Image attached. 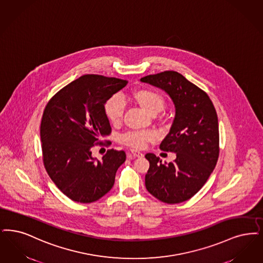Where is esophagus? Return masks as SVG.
Masks as SVG:
<instances>
[{"instance_id":"1","label":"esophagus","mask_w":263,"mask_h":263,"mask_svg":"<svg viewBox=\"0 0 263 263\" xmlns=\"http://www.w3.org/2000/svg\"><path fill=\"white\" fill-rule=\"evenodd\" d=\"M130 155L135 157V158H142L144 156L141 152H138V151H135V149H131L130 151Z\"/></svg>"}]
</instances>
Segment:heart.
<instances>
[{
	"label": "heart",
	"instance_id": "b5f03b06",
	"mask_svg": "<svg viewBox=\"0 0 263 263\" xmlns=\"http://www.w3.org/2000/svg\"><path fill=\"white\" fill-rule=\"evenodd\" d=\"M132 100L152 116L160 112L165 105L163 96L155 90L140 88L131 93ZM124 112V104L117 98L109 99L105 105V114L108 121L116 125L120 123ZM156 134L152 131H131L120 137V142L134 148H144L147 143L155 141Z\"/></svg>",
	"mask_w": 263,
	"mask_h": 263
}]
</instances>
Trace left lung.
I'll return each instance as SVG.
<instances>
[{"instance_id": "left-lung-1", "label": "left lung", "mask_w": 263, "mask_h": 263, "mask_svg": "<svg viewBox=\"0 0 263 263\" xmlns=\"http://www.w3.org/2000/svg\"><path fill=\"white\" fill-rule=\"evenodd\" d=\"M165 91L175 106V117L160 149L175 153L168 164L154 154L145 157L149 168L146 188L165 203L191 199L205 184L219 156L218 118L210 97L176 71H163L141 78Z\"/></svg>"}]
</instances>
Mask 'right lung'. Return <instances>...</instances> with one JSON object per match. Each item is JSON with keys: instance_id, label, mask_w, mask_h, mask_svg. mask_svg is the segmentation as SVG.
I'll use <instances>...</instances> for the list:
<instances>
[{"instance_id": "obj_1", "label": "right lung", "mask_w": 263, "mask_h": 263, "mask_svg": "<svg viewBox=\"0 0 263 263\" xmlns=\"http://www.w3.org/2000/svg\"><path fill=\"white\" fill-rule=\"evenodd\" d=\"M127 83L86 74L63 87L45 107L40 127L44 166L70 200L90 203L114 187L125 153L111 148L99 160L92 157V148L111 133L105 104Z\"/></svg>"}]
</instances>
